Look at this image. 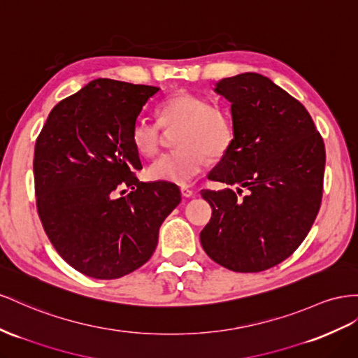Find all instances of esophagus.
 Segmentation results:
<instances>
[{"instance_id":"esophagus-1","label":"esophagus","mask_w":358,"mask_h":358,"mask_svg":"<svg viewBox=\"0 0 358 358\" xmlns=\"http://www.w3.org/2000/svg\"><path fill=\"white\" fill-rule=\"evenodd\" d=\"M180 194H182V197L189 199V197L194 196V191L189 189V188H187V187H182V188H180Z\"/></svg>"}]
</instances>
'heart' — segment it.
Masks as SVG:
<instances>
[{"label": "heart", "instance_id": "1", "mask_svg": "<svg viewBox=\"0 0 358 358\" xmlns=\"http://www.w3.org/2000/svg\"><path fill=\"white\" fill-rule=\"evenodd\" d=\"M161 123L167 128L179 127L176 146L162 153L148 169L150 180L188 185L208 166L210 157L224 155L234 143V122L230 115L196 93L180 92L164 101L158 110ZM131 141L141 157L155 155L161 143L159 124L138 117L132 124Z\"/></svg>", "mask_w": 358, "mask_h": 358}]
</instances>
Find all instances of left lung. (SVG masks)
<instances>
[{
  "mask_svg": "<svg viewBox=\"0 0 358 358\" xmlns=\"http://www.w3.org/2000/svg\"><path fill=\"white\" fill-rule=\"evenodd\" d=\"M214 90L231 103L235 135L208 178L236 191H201L212 217L200 243L231 271H265L294 253L317 215L324 141L303 103L264 75L223 78ZM243 187L249 194L239 199Z\"/></svg>",
  "mask_w": 358,
  "mask_h": 358,
  "instance_id": "8db88e82",
  "label": "left lung"
}]
</instances>
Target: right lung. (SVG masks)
I'll return each mask as SVG.
<instances>
[{"instance_id": "right-lung-1", "label": "right lung", "mask_w": 358, "mask_h": 358, "mask_svg": "<svg viewBox=\"0 0 358 358\" xmlns=\"http://www.w3.org/2000/svg\"><path fill=\"white\" fill-rule=\"evenodd\" d=\"M159 87L93 80L51 110L34 149L37 212L59 255L87 277L144 265L162 221L180 203L175 183L140 182L132 124ZM131 191L119 198L117 191Z\"/></svg>"}]
</instances>
